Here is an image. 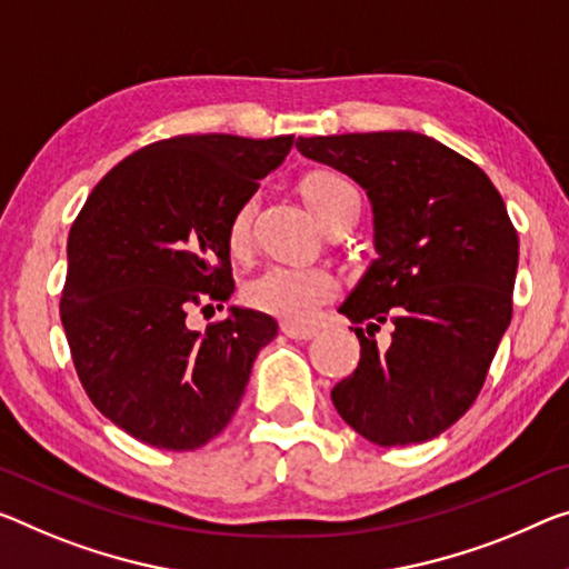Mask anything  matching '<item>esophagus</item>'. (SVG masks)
I'll use <instances>...</instances> for the list:
<instances>
[{
	"label": "esophagus",
	"mask_w": 569,
	"mask_h": 569,
	"mask_svg": "<svg viewBox=\"0 0 569 569\" xmlns=\"http://www.w3.org/2000/svg\"><path fill=\"white\" fill-rule=\"evenodd\" d=\"M282 333L292 340H310L318 336V328H305V326H295V322H282Z\"/></svg>",
	"instance_id": "1"
}]
</instances>
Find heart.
I'll list each match as a JSON object with an SVG mask.
<instances>
[{
  "label": "heart",
  "mask_w": 569,
  "mask_h": 569,
  "mask_svg": "<svg viewBox=\"0 0 569 569\" xmlns=\"http://www.w3.org/2000/svg\"><path fill=\"white\" fill-rule=\"evenodd\" d=\"M305 198L322 223L348 206L361 203L358 190L338 174H315L305 182ZM254 198L236 208L229 223V243L243 249L251 236ZM338 274L326 264H292V261H269L243 287V297L251 308L277 315L290 322H310L318 318L322 305L338 295Z\"/></svg>",
  "instance_id": "1"
}]
</instances>
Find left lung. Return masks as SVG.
Wrapping results in <instances>:
<instances>
[{
    "mask_svg": "<svg viewBox=\"0 0 569 569\" xmlns=\"http://www.w3.org/2000/svg\"><path fill=\"white\" fill-rule=\"evenodd\" d=\"M295 144L353 178L373 211L379 257L340 305L361 361L330 391L338 415L381 448L432 440L473 405L511 322L519 236L503 198L476 162L417 132Z\"/></svg>",
    "mask_w": 569,
    "mask_h": 569,
    "instance_id": "1",
    "label": "left lung"
}]
</instances>
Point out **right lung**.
I'll return each instance as SVG.
<instances>
[{
  "label": "right lung",
  "instance_id": "add662e5",
  "mask_svg": "<svg viewBox=\"0 0 569 569\" xmlns=\"http://www.w3.org/2000/svg\"><path fill=\"white\" fill-rule=\"evenodd\" d=\"M292 144V134L162 139L103 174L73 221L60 320L76 373L93 407L139 442L203 448L277 336L274 318L247 308L206 333L186 318L231 297V218Z\"/></svg>",
  "mask_w": 569,
  "mask_h": 569
}]
</instances>
